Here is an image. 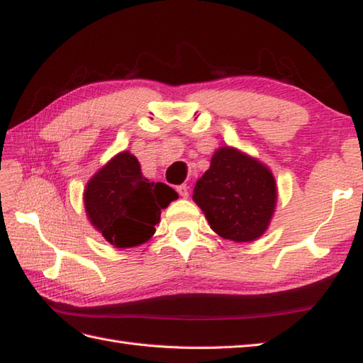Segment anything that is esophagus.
Listing matches in <instances>:
<instances>
[{"mask_svg":"<svg viewBox=\"0 0 363 363\" xmlns=\"http://www.w3.org/2000/svg\"><path fill=\"white\" fill-rule=\"evenodd\" d=\"M177 193L180 194V197H183V199H186V197L189 196V189L186 184H180V186H177Z\"/></svg>","mask_w":363,"mask_h":363,"instance_id":"obj_1","label":"esophagus"}]
</instances>
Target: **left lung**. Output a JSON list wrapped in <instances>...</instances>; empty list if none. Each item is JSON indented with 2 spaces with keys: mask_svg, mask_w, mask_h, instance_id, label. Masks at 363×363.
Listing matches in <instances>:
<instances>
[{
  "mask_svg": "<svg viewBox=\"0 0 363 363\" xmlns=\"http://www.w3.org/2000/svg\"><path fill=\"white\" fill-rule=\"evenodd\" d=\"M193 199L218 235L238 243L252 242L269 228L277 183L270 169L256 158L221 147L197 180Z\"/></svg>",
  "mask_w": 363,
  "mask_h": 363,
  "instance_id": "obj_1",
  "label": "left lung"
}]
</instances>
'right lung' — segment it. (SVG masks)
Returning a JSON list of instances; mask_svg holds the SVG:
<instances>
[{
	"label": "right lung",
	"instance_id": "obj_1",
	"mask_svg": "<svg viewBox=\"0 0 363 363\" xmlns=\"http://www.w3.org/2000/svg\"><path fill=\"white\" fill-rule=\"evenodd\" d=\"M179 194L164 183L142 175L134 155L121 152L86 183L84 202L88 220L117 248H133L155 234L161 210Z\"/></svg>",
	"mask_w": 363,
	"mask_h": 363
}]
</instances>
